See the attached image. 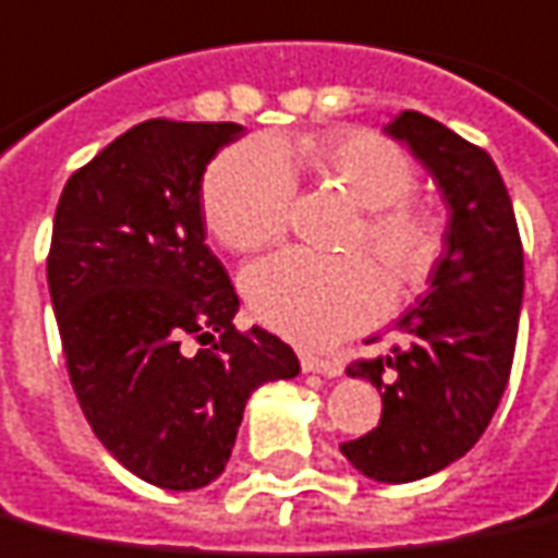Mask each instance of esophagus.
Instances as JSON below:
<instances>
[{
    "mask_svg": "<svg viewBox=\"0 0 558 558\" xmlns=\"http://www.w3.org/2000/svg\"><path fill=\"white\" fill-rule=\"evenodd\" d=\"M301 369L304 373H319L325 378H337L342 373V366L337 361H328V357H313V354H301Z\"/></svg>",
    "mask_w": 558,
    "mask_h": 558,
    "instance_id": "1",
    "label": "esophagus"
}]
</instances>
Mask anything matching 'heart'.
Instances as JSON below:
<instances>
[{
	"instance_id": "heart-1",
	"label": "heart",
	"mask_w": 558,
	"mask_h": 558,
	"mask_svg": "<svg viewBox=\"0 0 558 558\" xmlns=\"http://www.w3.org/2000/svg\"><path fill=\"white\" fill-rule=\"evenodd\" d=\"M340 185L366 209L349 251H366L396 287L428 271L437 236L428 216L408 197L416 171L408 153L373 130H345L319 142H245L221 153L204 180V216L218 242L233 251L275 245L290 225L292 165ZM242 292L251 313L301 345H331L369 325L387 307V287L363 257L319 259L280 251L247 268Z\"/></svg>"
}]
</instances>
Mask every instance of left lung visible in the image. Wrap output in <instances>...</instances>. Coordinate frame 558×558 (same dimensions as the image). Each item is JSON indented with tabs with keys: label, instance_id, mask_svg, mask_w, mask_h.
Segmentation results:
<instances>
[{
	"label": "left lung",
	"instance_id": "8db88e82",
	"mask_svg": "<svg viewBox=\"0 0 558 558\" xmlns=\"http://www.w3.org/2000/svg\"><path fill=\"white\" fill-rule=\"evenodd\" d=\"M426 168L449 209L428 292L396 322L390 354L345 373L381 393V420L342 444L375 482H416L468 456L509 384L523 301V247L497 165L420 111L384 126Z\"/></svg>",
	"mask_w": 558,
	"mask_h": 558
}]
</instances>
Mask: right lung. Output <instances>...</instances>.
Masks as SVG:
<instances>
[{"label":"right lung","instance_id":"1","mask_svg":"<svg viewBox=\"0 0 558 558\" xmlns=\"http://www.w3.org/2000/svg\"><path fill=\"white\" fill-rule=\"evenodd\" d=\"M239 123L144 121L70 177L47 259L70 384L100 444L156 488L225 473L247 396L295 378L263 328L239 333V295L206 247V165ZM213 341L197 355L184 340Z\"/></svg>","mask_w":558,"mask_h":558}]
</instances>
